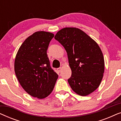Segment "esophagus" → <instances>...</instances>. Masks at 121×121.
Here are the masks:
<instances>
[{
    "mask_svg": "<svg viewBox=\"0 0 121 121\" xmlns=\"http://www.w3.org/2000/svg\"><path fill=\"white\" fill-rule=\"evenodd\" d=\"M61 70H62V68H61V67L58 68L57 69V70H58V72H60Z\"/></svg>",
    "mask_w": 121,
    "mask_h": 121,
    "instance_id": "esophagus-1",
    "label": "esophagus"
}]
</instances>
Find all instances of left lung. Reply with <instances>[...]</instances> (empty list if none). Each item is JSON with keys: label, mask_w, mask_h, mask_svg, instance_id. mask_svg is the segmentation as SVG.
Here are the masks:
<instances>
[{"label": "left lung", "mask_w": 121, "mask_h": 121, "mask_svg": "<svg viewBox=\"0 0 121 121\" xmlns=\"http://www.w3.org/2000/svg\"><path fill=\"white\" fill-rule=\"evenodd\" d=\"M67 53L72 75L71 88L80 96H87L99 86L105 70L103 54L98 44L82 30L65 27L54 36Z\"/></svg>", "instance_id": "1"}]
</instances>
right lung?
<instances>
[{
	"mask_svg": "<svg viewBox=\"0 0 121 121\" xmlns=\"http://www.w3.org/2000/svg\"><path fill=\"white\" fill-rule=\"evenodd\" d=\"M54 34L37 31L22 43L14 62L17 80L30 95L42 99L53 90L58 75L51 68L47 50Z\"/></svg>",
	"mask_w": 121,
	"mask_h": 121,
	"instance_id": "right-lung-1",
	"label": "right lung"
}]
</instances>
